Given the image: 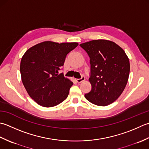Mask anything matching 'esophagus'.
<instances>
[{
	"label": "esophagus",
	"mask_w": 149,
	"mask_h": 149,
	"mask_svg": "<svg viewBox=\"0 0 149 149\" xmlns=\"http://www.w3.org/2000/svg\"><path fill=\"white\" fill-rule=\"evenodd\" d=\"M84 80H85V77H81V78L77 79V80H76V81H77L78 83H81V82H82V81H84Z\"/></svg>",
	"instance_id": "esophagus-1"
}]
</instances>
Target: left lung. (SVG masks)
Segmentation results:
<instances>
[{
	"label": "left lung",
	"instance_id": "1",
	"mask_svg": "<svg viewBox=\"0 0 149 149\" xmlns=\"http://www.w3.org/2000/svg\"><path fill=\"white\" fill-rule=\"evenodd\" d=\"M90 58L91 91L85 95L92 104L106 106L113 103L125 89L130 63L125 51L114 42L94 40L80 44Z\"/></svg>",
	"mask_w": 149,
	"mask_h": 149
}]
</instances>
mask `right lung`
Segmentation results:
<instances>
[{
  "instance_id": "right-lung-1",
  "label": "right lung",
  "mask_w": 149,
  "mask_h": 149,
  "mask_svg": "<svg viewBox=\"0 0 149 149\" xmlns=\"http://www.w3.org/2000/svg\"><path fill=\"white\" fill-rule=\"evenodd\" d=\"M78 45L45 41L24 53L20 66L22 81L29 96L38 105L54 107L68 98L73 83L58 71L67 54Z\"/></svg>"
}]
</instances>
